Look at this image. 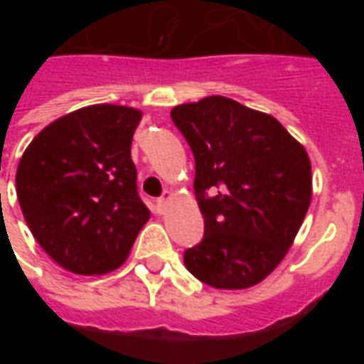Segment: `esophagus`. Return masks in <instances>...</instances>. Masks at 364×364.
Listing matches in <instances>:
<instances>
[{"label":"esophagus","mask_w":364,"mask_h":364,"mask_svg":"<svg viewBox=\"0 0 364 364\" xmlns=\"http://www.w3.org/2000/svg\"><path fill=\"white\" fill-rule=\"evenodd\" d=\"M171 197H173V195H171L169 191H166V193H164V197H159L158 200H156V205H158L159 210H164V208H166V205L169 203V198Z\"/></svg>","instance_id":"34e87169"}]
</instances>
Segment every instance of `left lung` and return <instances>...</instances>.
Returning a JSON list of instances; mask_svg holds the SVG:
<instances>
[{
    "label": "left lung",
    "instance_id": "left-lung-1",
    "mask_svg": "<svg viewBox=\"0 0 364 364\" xmlns=\"http://www.w3.org/2000/svg\"><path fill=\"white\" fill-rule=\"evenodd\" d=\"M171 120L195 156V195L205 236L183 261L214 289H247L294 242L312 198L304 146L271 114L228 97L177 105Z\"/></svg>",
    "mask_w": 364,
    "mask_h": 364
}]
</instances>
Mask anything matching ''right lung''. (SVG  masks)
I'll use <instances>...</instances> for the list:
<instances>
[{
  "label": "right lung",
  "mask_w": 364,
  "mask_h": 364,
  "mask_svg": "<svg viewBox=\"0 0 364 364\" xmlns=\"http://www.w3.org/2000/svg\"><path fill=\"white\" fill-rule=\"evenodd\" d=\"M142 112L91 105L54 120L17 167V198L44 252L75 274L120 267L150 218L130 158Z\"/></svg>",
  "instance_id": "right-lung-1"
}]
</instances>
